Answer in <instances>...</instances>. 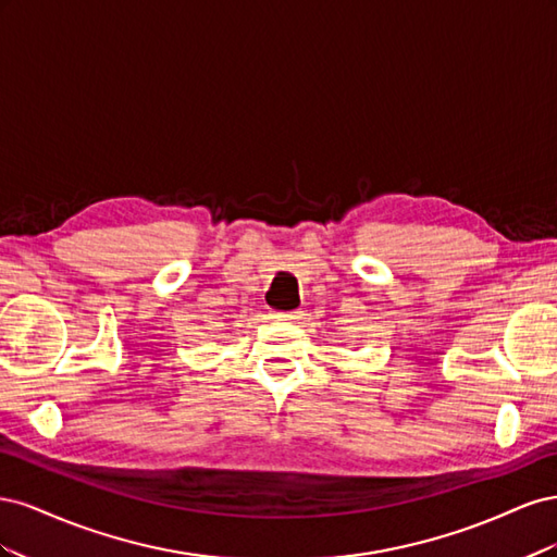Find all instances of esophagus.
Segmentation results:
<instances>
[{
    "instance_id": "34e87169",
    "label": "esophagus",
    "mask_w": 557,
    "mask_h": 557,
    "mask_svg": "<svg viewBox=\"0 0 557 557\" xmlns=\"http://www.w3.org/2000/svg\"><path fill=\"white\" fill-rule=\"evenodd\" d=\"M299 313H301V311H274L272 315H274L276 320H288V323H293V320L299 318Z\"/></svg>"
}]
</instances>
